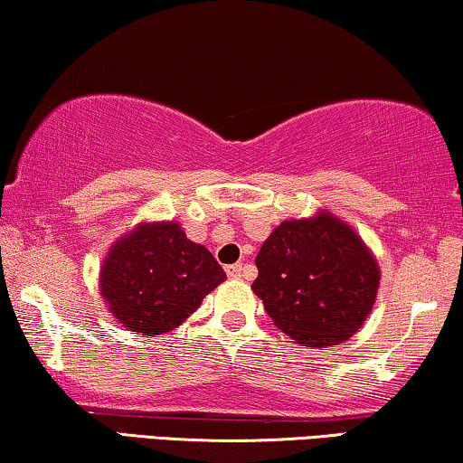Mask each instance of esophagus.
<instances>
[{"instance_id":"esophagus-1","label":"esophagus","mask_w":463,"mask_h":463,"mask_svg":"<svg viewBox=\"0 0 463 463\" xmlns=\"http://www.w3.org/2000/svg\"><path fill=\"white\" fill-rule=\"evenodd\" d=\"M242 263H233V265H227L225 268V271H227V276L230 278H240L242 276Z\"/></svg>"}]
</instances>
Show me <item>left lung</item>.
<instances>
[{"label":"left lung","instance_id":"left-lung-1","mask_svg":"<svg viewBox=\"0 0 463 463\" xmlns=\"http://www.w3.org/2000/svg\"><path fill=\"white\" fill-rule=\"evenodd\" d=\"M252 290L274 325L307 347L337 345L375 303L379 268L358 233L320 213L284 221L255 259Z\"/></svg>","mask_w":463,"mask_h":463}]
</instances>
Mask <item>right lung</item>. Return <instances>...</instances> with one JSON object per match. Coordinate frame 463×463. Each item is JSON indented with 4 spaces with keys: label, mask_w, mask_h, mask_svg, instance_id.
<instances>
[{
    "label": "right lung",
    "mask_w": 463,
    "mask_h": 463,
    "mask_svg": "<svg viewBox=\"0 0 463 463\" xmlns=\"http://www.w3.org/2000/svg\"><path fill=\"white\" fill-rule=\"evenodd\" d=\"M225 280V271L179 223L141 225L113 244L100 269L111 314L138 335L173 331Z\"/></svg>",
    "instance_id": "obj_1"
}]
</instances>
